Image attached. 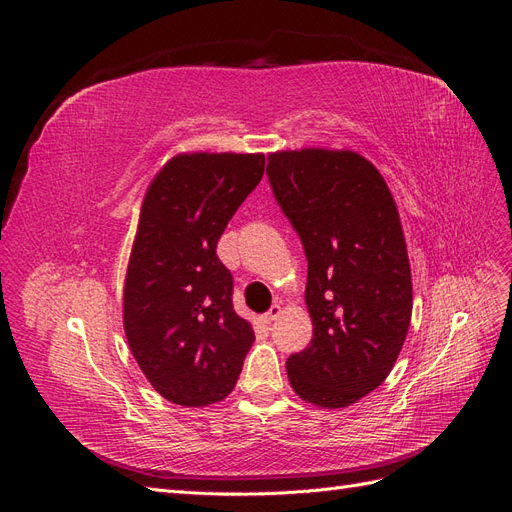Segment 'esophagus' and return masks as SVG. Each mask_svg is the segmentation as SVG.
<instances>
[{
    "label": "esophagus",
    "instance_id": "34e87169",
    "mask_svg": "<svg viewBox=\"0 0 512 512\" xmlns=\"http://www.w3.org/2000/svg\"><path fill=\"white\" fill-rule=\"evenodd\" d=\"M282 314V305H271V309H269V312L267 314H262V322H265V324H271L273 320H277V316H280Z\"/></svg>",
    "mask_w": 512,
    "mask_h": 512
}]
</instances>
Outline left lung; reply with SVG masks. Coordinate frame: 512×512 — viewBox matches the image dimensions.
I'll list each match as a JSON object with an SVG mask.
<instances>
[{"label":"left lung","mask_w":512,"mask_h":512,"mask_svg":"<svg viewBox=\"0 0 512 512\" xmlns=\"http://www.w3.org/2000/svg\"><path fill=\"white\" fill-rule=\"evenodd\" d=\"M269 183L307 256L309 346L286 361L307 404L346 408L391 374L412 318V275L393 194L350 149L269 153Z\"/></svg>","instance_id":"8db88e82"}]
</instances>
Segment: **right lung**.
<instances>
[{
  "mask_svg": "<svg viewBox=\"0 0 512 512\" xmlns=\"http://www.w3.org/2000/svg\"><path fill=\"white\" fill-rule=\"evenodd\" d=\"M262 173V153H179L145 192L123 329L145 378L177 406L226 399L254 344L252 324L232 309V275L215 247Z\"/></svg>",
  "mask_w": 512,
  "mask_h": 512,
  "instance_id": "right-lung-1",
  "label": "right lung"
}]
</instances>
